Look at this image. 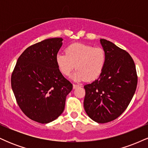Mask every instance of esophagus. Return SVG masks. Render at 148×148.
Wrapping results in <instances>:
<instances>
[{"label": "esophagus", "mask_w": 148, "mask_h": 148, "mask_svg": "<svg viewBox=\"0 0 148 148\" xmlns=\"http://www.w3.org/2000/svg\"><path fill=\"white\" fill-rule=\"evenodd\" d=\"M79 86H80L79 85H77V84H73V88H74V89H76V88H79Z\"/></svg>", "instance_id": "obj_1"}]
</instances>
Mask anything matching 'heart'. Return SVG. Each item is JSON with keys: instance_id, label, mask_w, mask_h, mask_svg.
Listing matches in <instances>:
<instances>
[{"instance_id": "heart-1", "label": "heart", "mask_w": 148, "mask_h": 148, "mask_svg": "<svg viewBox=\"0 0 148 148\" xmlns=\"http://www.w3.org/2000/svg\"><path fill=\"white\" fill-rule=\"evenodd\" d=\"M106 60L103 49L81 43L70 45L66 48L65 54L59 53L56 56L58 67L64 76H69L74 67L77 69L72 79L78 81L97 79L104 68Z\"/></svg>"}]
</instances>
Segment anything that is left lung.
Here are the masks:
<instances>
[{
    "instance_id": "obj_1",
    "label": "left lung",
    "mask_w": 148,
    "mask_h": 148,
    "mask_svg": "<svg viewBox=\"0 0 148 148\" xmlns=\"http://www.w3.org/2000/svg\"><path fill=\"white\" fill-rule=\"evenodd\" d=\"M100 44L106 53V64L99 78L84 86V106L92 120L106 123L126 110L138 79L135 64L128 53L104 39H100Z\"/></svg>"
}]
</instances>
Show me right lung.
<instances>
[{
    "instance_id": "right-lung-1",
    "label": "right lung",
    "mask_w": 148,
    "mask_h": 148,
    "mask_svg": "<svg viewBox=\"0 0 148 148\" xmlns=\"http://www.w3.org/2000/svg\"><path fill=\"white\" fill-rule=\"evenodd\" d=\"M62 40L46 39L27 48L12 74V88L18 106L39 123H49L58 118L72 90V84L62 76L56 62Z\"/></svg>"
}]
</instances>
